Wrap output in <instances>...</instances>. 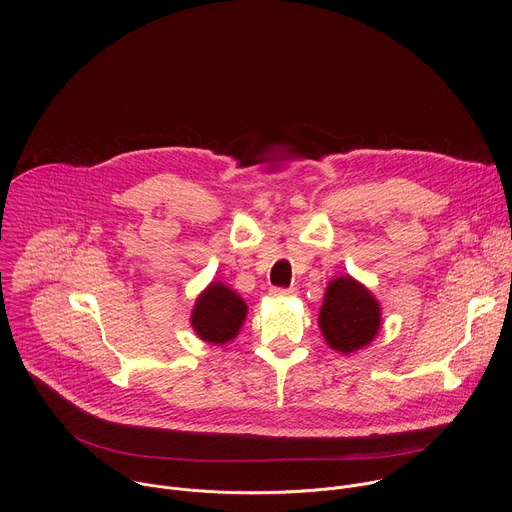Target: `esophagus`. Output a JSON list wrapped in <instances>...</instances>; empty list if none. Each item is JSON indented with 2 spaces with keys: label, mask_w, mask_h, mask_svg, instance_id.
Segmentation results:
<instances>
[{
  "label": "esophagus",
  "mask_w": 512,
  "mask_h": 512,
  "mask_svg": "<svg viewBox=\"0 0 512 512\" xmlns=\"http://www.w3.org/2000/svg\"><path fill=\"white\" fill-rule=\"evenodd\" d=\"M294 294H296V289H294V287H289V289H285V287H273V289H271V296H275V298L294 296Z\"/></svg>",
  "instance_id": "esophagus-1"
}]
</instances>
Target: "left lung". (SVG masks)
<instances>
[{"instance_id":"8db88e82","label":"left lung","mask_w":512,"mask_h":512,"mask_svg":"<svg viewBox=\"0 0 512 512\" xmlns=\"http://www.w3.org/2000/svg\"><path fill=\"white\" fill-rule=\"evenodd\" d=\"M318 322L326 342L348 354L375 338L381 326V308L367 287L352 277H336L328 283Z\"/></svg>"}]
</instances>
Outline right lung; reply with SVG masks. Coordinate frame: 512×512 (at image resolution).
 I'll list each match as a JSON object with an SVG mask.
<instances>
[{
    "label": "right lung",
    "mask_w": 512,
    "mask_h": 512,
    "mask_svg": "<svg viewBox=\"0 0 512 512\" xmlns=\"http://www.w3.org/2000/svg\"><path fill=\"white\" fill-rule=\"evenodd\" d=\"M247 316V304L223 283H210L196 300L192 312V328L196 334L212 344L233 340Z\"/></svg>",
    "instance_id": "right-lung-1"
}]
</instances>
